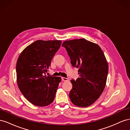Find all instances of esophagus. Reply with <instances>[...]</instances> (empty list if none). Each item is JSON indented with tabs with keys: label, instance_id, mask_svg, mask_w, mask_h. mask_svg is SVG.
Instances as JSON below:
<instances>
[{
	"label": "esophagus",
	"instance_id": "1",
	"mask_svg": "<svg viewBox=\"0 0 130 130\" xmlns=\"http://www.w3.org/2000/svg\"><path fill=\"white\" fill-rule=\"evenodd\" d=\"M62 80L63 81H67L69 80V79L68 78H66V77H62Z\"/></svg>",
	"mask_w": 130,
	"mask_h": 130
}]
</instances>
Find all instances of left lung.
I'll list each match as a JSON object with an SVG mask.
<instances>
[{
    "label": "left lung",
    "mask_w": 130,
    "mask_h": 130,
    "mask_svg": "<svg viewBox=\"0 0 130 130\" xmlns=\"http://www.w3.org/2000/svg\"><path fill=\"white\" fill-rule=\"evenodd\" d=\"M73 67L78 68L80 77L72 80L69 92L72 103L78 107H88L103 92L108 71L107 60L100 47L84 38L64 41Z\"/></svg>",
    "instance_id": "left-lung-1"
}]
</instances>
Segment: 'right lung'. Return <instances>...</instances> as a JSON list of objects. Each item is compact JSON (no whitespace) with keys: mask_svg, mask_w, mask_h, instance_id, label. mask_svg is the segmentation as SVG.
Returning <instances> with one entry per match:
<instances>
[{"mask_svg":"<svg viewBox=\"0 0 130 130\" xmlns=\"http://www.w3.org/2000/svg\"><path fill=\"white\" fill-rule=\"evenodd\" d=\"M61 41L38 40L23 50L16 64L17 82L22 94L30 103L46 106L53 103L60 77L45 75Z\"/></svg>","mask_w":130,"mask_h":130,"instance_id":"add662e5","label":"right lung"}]
</instances>
